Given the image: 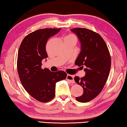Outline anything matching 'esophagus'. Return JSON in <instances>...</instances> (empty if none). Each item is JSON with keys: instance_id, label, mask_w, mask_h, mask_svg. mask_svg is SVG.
I'll list each match as a JSON object with an SVG mask.
<instances>
[{"instance_id": "34e87169", "label": "esophagus", "mask_w": 127, "mask_h": 127, "mask_svg": "<svg viewBox=\"0 0 127 127\" xmlns=\"http://www.w3.org/2000/svg\"><path fill=\"white\" fill-rule=\"evenodd\" d=\"M66 79L69 81L70 83H75V81L74 80V76H72V75L67 74V76H66Z\"/></svg>"}]
</instances>
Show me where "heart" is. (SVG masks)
Masks as SVG:
<instances>
[{"label": "heart", "instance_id": "1", "mask_svg": "<svg viewBox=\"0 0 127 127\" xmlns=\"http://www.w3.org/2000/svg\"><path fill=\"white\" fill-rule=\"evenodd\" d=\"M66 37H70V38H74L75 40H76V38H75V37L74 36H73V35H68V36H66Z\"/></svg>", "mask_w": 127, "mask_h": 127}]
</instances>
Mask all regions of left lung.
I'll return each mask as SVG.
<instances>
[{
    "label": "left lung",
    "instance_id": "obj_1",
    "mask_svg": "<svg viewBox=\"0 0 127 127\" xmlns=\"http://www.w3.org/2000/svg\"><path fill=\"white\" fill-rule=\"evenodd\" d=\"M78 36L81 50L75 64L83 67L85 76L74 77L77 84L82 87L83 94L76 97L79 102L93 100L102 91L108 78L111 67V58L106 43L99 34L83 28L71 29Z\"/></svg>",
    "mask_w": 127,
    "mask_h": 127
}]
</instances>
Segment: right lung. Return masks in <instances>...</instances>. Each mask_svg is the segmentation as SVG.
I'll return each instance as SVG.
<instances>
[{"label":"right lung","mask_w":127,"mask_h":127,"mask_svg":"<svg viewBox=\"0 0 127 127\" xmlns=\"http://www.w3.org/2000/svg\"><path fill=\"white\" fill-rule=\"evenodd\" d=\"M61 29L36 30L23 38L17 58V70L21 83L28 93L38 101H50L55 96V84L66 78V73L60 70L51 72L41 68L42 59L48 57L46 44Z\"/></svg>","instance_id":"add662e5"}]
</instances>
